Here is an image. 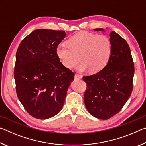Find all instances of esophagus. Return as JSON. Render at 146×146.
<instances>
[{
    "label": "esophagus",
    "instance_id": "1",
    "mask_svg": "<svg viewBox=\"0 0 146 146\" xmlns=\"http://www.w3.org/2000/svg\"><path fill=\"white\" fill-rule=\"evenodd\" d=\"M82 78V75H78V74H75V79H76V80H80Z\"/></svg>",
    "mask_w": 146,
    "mask_h": 146
}]
</instances>
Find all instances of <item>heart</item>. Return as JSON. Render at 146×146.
Segmentation results:
<instances>
[{"instance_id":"1","label":"heart","mask_w":146,"mask_h":146,"mask_svg":"<svg viewBox=\"0 0 146 146\" xmlns=\"http://www.w3.org/2000/svg\"><path fill=\"white\" fill-rule=\"evenodd\" d=\"M56 48V55L66 68L71 69L82 62L76 70L80 72L90 70L91 73L99 72L110 60L112 51L110 39L104 35L80 31Z\"/></svg>"}]
</instances>
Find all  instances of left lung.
<instances>
[{"label":"left lung","instance_id":"1","mask_svg":"<svg viewBox=\"0 0 146 146\" xmlns=\"http://www.w3.org/2000/svg\"><path fill=\"white\" fill-rule=\"evenodd\" d=\"M95 31H105L102 28ZM112 51L110 58L99 72L83 76L87 84L85 106L94 117L107 120L120 111L133 90L134 63L129 46L115 31L110 33Z\"/></svg>","mask_w":146,"mask_h":146}]
</instances>
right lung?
<instances>
[{"label": "right lung", "mask_w": 146, "mask_h": 146, "mask_svg": "<svg viewBox=\"0 0 146 146\" xmlns=\"http://www.w3.org/2000/svg\"><path fill=\"white\" fill-rule=\"evenodd\" d=\"M66 36L64 31L36 29L17 49L14 70L17 97L35 118L48 119L58 114L74 80V73L56 55V48Z\"/></svg>", "instance_id": "obj_1"}]
</instances>
